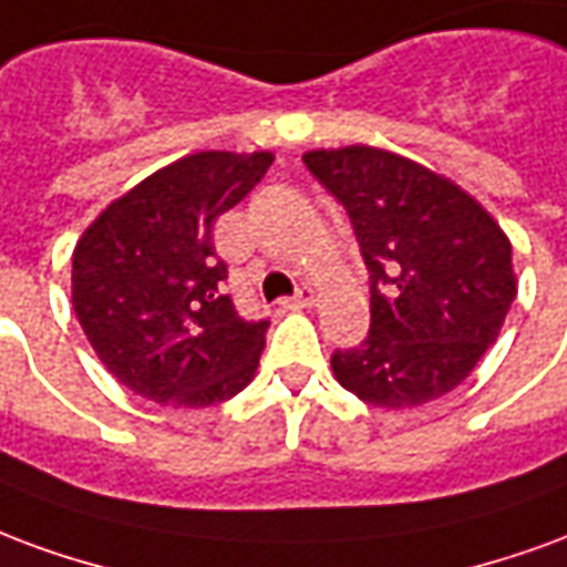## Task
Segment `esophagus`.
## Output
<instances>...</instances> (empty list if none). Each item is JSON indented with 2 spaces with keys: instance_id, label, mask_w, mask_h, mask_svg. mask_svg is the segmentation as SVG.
<instances>
[{
  "instance_id": "esophagus-1",
  "label": "esophagus",
  "mask_w": 567,
  "mask_h": 567,
  "mask_svg": "<svg viewBox=\"0 0 567 567\" xmlns=\"http://www.w3.org/2000/svg\"><path fill=\"white\" fill-rule=\"evenodd\" d=\"M280 305H284L287 311H301V308H311V305H313V289L301 287L299 292L292 296V299H284Z\"/></svg>"
}]
</instances>
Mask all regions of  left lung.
<instances>
[{"mask_svg": "<svg viewBox=\"0 0 567 567\" xmlns=\"http://www.w3.org/2000/svg\"><path fill=\"white\" fill-rule=\"evenodd\" d=\"M301 159L344 205L371 280L369 338L334 350L338 383L386 411L456 390L516 299L502 226L453 181L399 153L353 144Z\"/></svg>", "mask_w": 567, "mask_h": 567, "instance_id": "8db88e82", "label": "left lung"}]
</instances>
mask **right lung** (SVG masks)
Returning a JSON list of instances; mask_svg holds the SVG:
<instances>
[{"instance_id": "1", "label": "right lung", "mask_w": 567, "mask_h": 567, "mask_svg": "<svg viewBox=\"0 0 567 567\" xmlns=\"http://www.w3.org/2000/svg\"><path fill=\"white\" fill-rule=\"evenodd\" d=\"M268 151L189 153L86 226L72 256V305L96 357L142 399L208 408L241 392L268 320H244L214 223L262 181Z\"/></svg>"}]
</instances>
